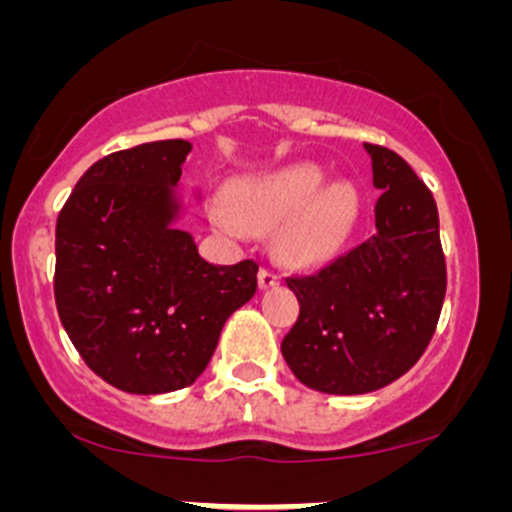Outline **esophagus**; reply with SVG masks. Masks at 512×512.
Segmentation results:
<instances>
[{"instance_id":"esophagus-1","label":"esophagus","mask_w":512,"mask_h":512,"mask_svg":"<svg viewBox=\"0 0 512 512\" xmlns=\"http://www.w3.org/2000/svg\"><path fill=\"white\" fill-rule=\"evenodd\" d=\"M257 282H260V289H270V287H277L280 285V275L272 270H267V267H262L260 275H257Z\"/></svg>"}]
</instances>
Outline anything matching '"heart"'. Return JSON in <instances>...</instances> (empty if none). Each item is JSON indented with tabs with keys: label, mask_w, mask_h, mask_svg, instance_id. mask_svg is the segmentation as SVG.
I'll return each mask as SVG.
<instances>
[{
	"label": "heart",
	"mask_w": 512,
	"mask_h": 512,
	"mask_svg": "<svg viewBox=\"0 0 512 512\" xmlns=\"http://www.w3.org/2000/svg\"><path fill=\"white\" fill-rule=\"evenodd\" d=\"M322 165L289 163L235 185L232 210L215 208L213 223L230 235L277 230V255L294 267L332 260L352 232L359 210L356 190L344 180L328 183Z\"/></svg>",
	"instance_id": "obj_1"
}]
</instances>
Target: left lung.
<instances>
[{"instance_id":"1","label":"left lung","mask_w":512,"mask_h":512,"mask_svg":"<svg viewBox=\"0 0 512 512\" xmlns=\"http://www.w3.org/2000/svg\"><path fill=\"white\" fill-rule=\"evenodd\" d=\"M371 158L374 232L317 275L292 277L297 324L282 356L304 386L356 396L384 389L421 359L446 297V260L431 190L394 151Z\"/></svg>"}]
</instances>
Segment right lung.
Listing matches in <instances>:
<instances>
[{"label":"right lung","mask_w":512,"mask_h":512,"mask_svg":"<svg viewBox=\"0 0 512 512\" xmlns=\"http://www.w3.org/2000/svg\"><path fill=\"white\" fill-rule=\"evenodd\" d=\"M190 151L178 138L101 158L56 220L61 324L89 369L128 394L193 384L257 289L255 262L210 265L178 227Z\"/></svg>","instance_id":"1"}]
</instances>
